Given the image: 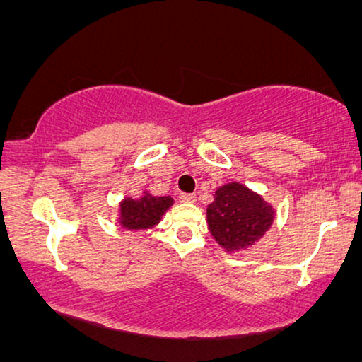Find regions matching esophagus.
Returning a JSON list of instances; mask_svg holds the SVG:
<instances>
[{
  "mask_svg": "<svg viewBox=\"0 0 362 362\" xmlns=\"http://www.w3.org/2000/svg\"><path fill=\"white\" fill-rule=\"evenodd\" d=\"M179 198L182 203H195L197 202V197L192 195V193H180Z\"/></svg>",
  "mask_w": 362,
  "mask_h": 362,
  "instance_id": "34e87169",
  "label": "esophagus"
}]
</instances>
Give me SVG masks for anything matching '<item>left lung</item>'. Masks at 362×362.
<instances>
[{
    "mask_svg": "<svg viewBox=\"0 0 362 362\" xmlns=\"http://www.w3.org/2000/svg\"><path fill=\"white\" fill-rule=\"evenodd\" d=\"M208 228L228 252L247 249L272 228L274 209L260 195L240 183H228L216 192L206 209Z\"/></svg>",
    "mask_w": 362,
    "mask_h": 362,
    "instance_id": "left-lung-1",
    "label": "left lung"
}]
</instances>
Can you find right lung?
<instances>
[{
  "instance_id": "add662e5",
  "label": "right lung",
  "mask_w": 362,
  "mask_h": 362,
  "mask_svg": "<svg viewBox=\"0 0 362 362\" xmlns=\"http://www.w3.org/2000/svg\"><path fill=\"white\" fill-rule=\"evenodd\" d=\"M170 197H153L144 192L138 199L125 198L120 204V224L128 230L151 229L163 218V214L172 206Z\"/></svg>"
}]
</instances>
